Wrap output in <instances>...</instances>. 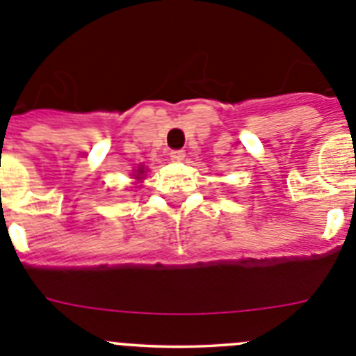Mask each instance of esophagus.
I'll return each instance as SVG.
<instances>
[{
    "label": "esophagus",
    "instance_id": "obj_1",
    "mask_svg": "<svg viewBox=\"0 0 356 356\" xmlns=\"http://www.w3.org/2000/svg\"><path fill=\"white\" fill-rule=\"evenodd\" d=\"M184 159H185L184 149H172L171 151V160H175V162H181Z\"/></svg>",
    "mask_w": 356,
    "mask_h": 356
}]
</instances>
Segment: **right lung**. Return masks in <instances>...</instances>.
Listing matches in <instances>:
<instances>
[{"label":"right lung","instance_id":"1","mask_svg":"<svg viewBox=\"0 0 356 356\" xmlns=\"http://www.w3.org/2000/svg\"><path fill=\"white\" fill-rule=\"evenodd\" d=\"M143 165H140V168L139 169H137V175H135V178H139V180H140V178H143V175H144V171H143Z\"/></svg>","mask_w":356,"mask_h":356}]
</instances>
